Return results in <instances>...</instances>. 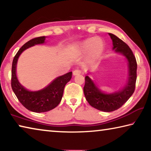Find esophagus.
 <instances>
[{
	"label": "esophagus",
	"instance_id": "1",
	"mask_svg": "<svg viewBox=\"0 0 151 151\" xmlns=\"http://www.w3.org/2000/svg\"><path fill=\"white\" fill-rule=\"evenodd\" d=\"M81 70H78V69H76V70H75L73 71V75H80V74L81 73Z\"/></svg>",
	"mask_w": 151,
	"mask_h": 151
}]
</instances>
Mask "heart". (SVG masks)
Segmentation results:
<instances>
[{"label": "heart", "mask_w": 151, "mask_h": 151, "mask_svg": "<svg viewBox=\"0 0 151 151\" xmlns=\"http://www.w3.org/2000/svg\"><path fill=\"white\" fill-rule=\"evenodd\" d=\"M82 52L90 53L92 58H97L103 52L104 45L103 42L98 37H91L86 39L79 45Z\"/></svg>", "instance_id": "heart-1"}]
</instances>
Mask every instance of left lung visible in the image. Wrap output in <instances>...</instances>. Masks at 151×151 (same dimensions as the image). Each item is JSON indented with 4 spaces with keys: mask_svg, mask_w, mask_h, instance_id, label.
<instances>
[{
    "mask_svg": "<svg viewBox=\"0 0 151 151\" xmlns=\"http://www.w3.org/2000/svg\"><path fill=\"white\" fill-rule=\"evenodd\" d=\"M109 35L112 40L113 50L122 53L127 58L129 76L126 85L121 91L110 94L102 93L88 76H85L83 91L86 101L94 108L104 112H112L121 108L133 94L137 81V63L132 50L116 36L111 33Z\"/></svg>",
    "mask_w": 151,
    "mask_h": 151,
    "instance_id": "obj_1",
    "label": "left lung"
}]
</instances>
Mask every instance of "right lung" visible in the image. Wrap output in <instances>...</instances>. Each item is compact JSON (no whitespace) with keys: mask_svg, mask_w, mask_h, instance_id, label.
I'll return each mask as SVG.
<instances>
[{"mask_svg":"<svg viewBox=\"0 0 151 151\" xmlns=\"http://www.w3.org/2000/svg\"><path fill=\"white\" fill-rule=\"evenodd\" d=\"M45 37H36L25 43L18 51L12 60L11 71V87L18 100L25 108L35 112L49 111L58 105L62 99L64 88L72 78V72H69L53 81L49 85L39 91H29L24 88L17 78L16 67L18 58L25 49L35 45L45 42Z\"/></svg>","mask_w":151,"mask_h":151,"instance_id":"right-lung-1","label":"right lung"}]
</instances>
